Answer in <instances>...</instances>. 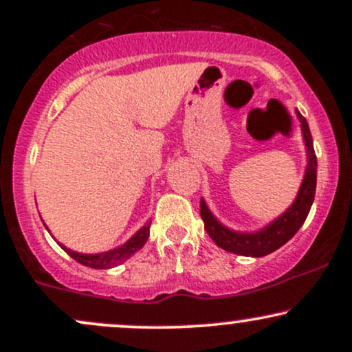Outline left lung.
I'll return each mask as SVG.
<instances>
[{"instance_id": "8db88e82", "label": "left lung", "mask_w": 352, "mask_h": 352, "mask_svg": "<svg viewBox=\"0 0 352 352\" xmlns=\"http://www.w3.org/2000/svg\"><path fill=\"white\" fill-rule=\"evenodd\" d=\"M296 117L301 125V135L306 147V160H308V164H306L305 175H302V182L300 190H298L296 199L285 210V213H281L280 217L274 218L272 223L256 230V232H236V230L225 227L210 212L205 200H200V215L205 223V230H207L210 238L215 241L217 246L223 248L225 252L241 254V256H265V254L273 253L274 250L280 248L286 241L292 240L294 233L305 223L311 205L314 201V193H316L318 160L313 148V139H311L308 122H306V119L300 114L298 109Z\"/></svg>"}]
</instances>
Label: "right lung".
Segmentation results:
<instances>
[{
  "mask_svg": "<svg viewBox=\"0 0 352 352\" xmlns=\"http://www.w3.org/2000/svg\"><path fill=\"white\" fill-rule=\"evenodd\" d=\"M151 223L152 220H148L147 223L144 225L139 232L134 233L131 238H129L125 243H122L120 246H117L114 250H109V252H102V253H78L74 250L66 248L64 245H60L59 241L58 243L60 245V248L66 250L67 254L71 258H74L76 261L84 266H89V268H94V270H109V268H114V266L124 263L127 258H131L132 254L139 252L140 248L145 245L147 241L148 235H151ZM46 227V225H44ZM47 232L50 228L46 227ZM51 233V232H50Z\"/></svg>",
  "mask_w": 352,
  "mask_h": 352,
  "instance_id": "1",
  "label": "right lung"
}]
</instances>
